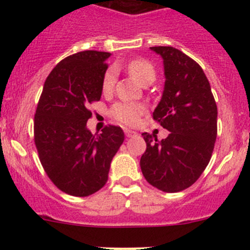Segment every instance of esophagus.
<instances>
[{"label": "esophagus", "instance_id": "esophagus-1", "mask_svg": "<svg viewBox=\"0 0 250 250\" xmlns=\"http://www.w3.org/2000/svg\"><path fill=\"white\" fill-rule=\"evenodd\" d=\"M125 134L127 138H132L134 137V135H137V133L134 132V130H130V129H125Z\"/></svg>", "mask_w": 250, "mask_h": 250}]
</instances>
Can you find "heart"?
<instances>
[{
    "instance_id": "heart-1",
    "label": "heart",
    "mask_w": 250,
    "mask_h": 250,
    "mask_svg": "<svg viewBox=\"0 0 250 250\" xmlns=\"http://www.w3.org/2000/svg\"><path fill=\"white\" fill-rule=\"evenodd\" d=\"M125 69L129 72L130 76L134 78L140 84L145 85L147 83H152L156 78V69L150 62L145 59H133L125 65ZM117 70L111 66L105 71L102 80V90L104 94H110L115 88ZM145 105L141 103L129 102H117L111 106L110 115L118 122L125 125H137L139 117L145 112Z\"/></svg>"
}]
</instances>
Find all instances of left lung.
Wrapping results in <instances>:
<instances>
[{"label": "left lung", "instance_id": "1", "mask_svg": "<svg viewBox=\"0 0 250 250\" xmlns=\"http://www.w3.org/2000/svg\"><path fill=\"white\" fill-rule=\"evenodd\" d=\"M165 66V90L153 120L169 130L161 141L143 133L146 151L140 158L148 184L165 192H179L197 181L214 150L218 107L202 67L173 47H151Z\"/></svg>", "mask_w": 250, "mask_h": 250}]
</instances>
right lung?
I'll return each instance as SVG.
<instances>
[{"instance_id":"1","label":"right lung","mask_w":250,"mask_h":250,"mask_svg":"<svg viewBox=\"0 0 250 250\" xmlns=\"http://www.w3.org/2000/svg\"><path fill=\"white\" fill-rule=\"evenodd\" d=\"M107 52L83 50L65 58L48 75L34 121L35 145L44 172L62 192L85 197L106 184L113 156L125 140L121 127L93 135L87 109L102 98Z\"/></svg>"}]
</instances>
